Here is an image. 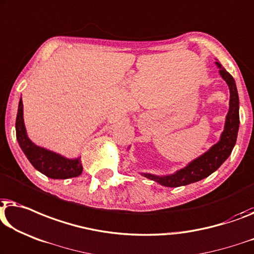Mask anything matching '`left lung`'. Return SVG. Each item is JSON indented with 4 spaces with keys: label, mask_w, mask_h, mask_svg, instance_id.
Segmentation results:
<instances>
[{
    "label": "left lung",
    "mask_w": 254,
    "mask_h": 254,
    "mask_svg": "<svg viewBox=\"0 0 254 254\" xmlns=\"http://www.w3.org/2000/svg\"><path fill=\"white\" fill-rule=\"evenodd\" d=\"M216 65L220 67V74L226 80L230 90L229 112L227 115L225 130H223L220 141L213 145L207 152H205L203 156L191 161L188 166L176 172L175 174L168 176L144 174L148 179L160 183L161 186L171 187V188L187 186L207 178L213 172L218 170L223 164V161L230 156L235 143H236L238 127H240V112H238L240 100H238L236 83H235L233 76L218 62H216Z\"/></svg>",
    "instance_id": "1"
}]
</instances>
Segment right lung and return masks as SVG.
Returning a JSON list of instances; mask_svg holds the SVG:
<instances>
[{
    "label": "right lung",
    "mask_w": 254,
    "mask_h": 254,
    "mask_svg": "<svg viewBox=\"0 0 254 254\" xmlns=\"http://www.w3.org/2000/svg\"><path fill=\"white\" fill-rule=\"evenodd\" d=\"M16 135L18 143L25 156L39 172L50 179L76 178L82 173L81 159H66L60 154L51 152L29 141L23 119V101H19L16 119Z\"/></svg>",
    "instance_id": "right-lung-1"
}]
</instances>
